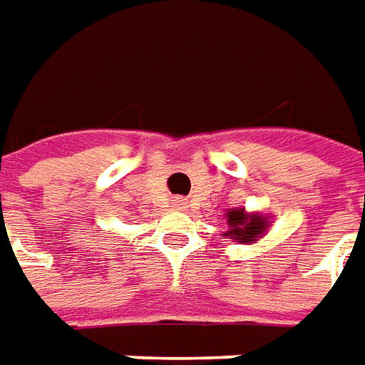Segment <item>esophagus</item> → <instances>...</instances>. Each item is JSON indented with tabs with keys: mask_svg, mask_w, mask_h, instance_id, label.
Wrapping results in <instances>:
<instances>
[{
	"mask_svg": "<svg viewBox=\"0 0 365 365\" xmlns=\"http://www.w3.org/2000/svg\"><path fill=\"white\" fill-rule=\"evenodd\" d=\"M175 207H178V209H180V207H185V199L176 197V199H175Z\"/></svg>",
	"mask_w": 365,
	"mask_h": 365,
	"instance_id": "esophagus-1",
	"label": "esophagus"
}]
</instances>
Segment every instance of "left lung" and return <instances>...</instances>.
<instances>
[{
    "instance_id": "8db88e82",
    "label": "left lung",
    "mask_w": 365,
    "mask_h": 365,
    "mask_svg": "<svg viewBox=\"0 0 365 365\" xmlns=\"http://www.w3.org/2000/svg\"><path fill=\"white\" fill-rule=\"evenodd\" d=\"M227 225L230 230L223 233V237L232 240V242H240V244H256L259 237H264L268 232L270 221L262 213H247L244 207L240 209H230L225 213Z\"/></svg>"
}]
</instances>
